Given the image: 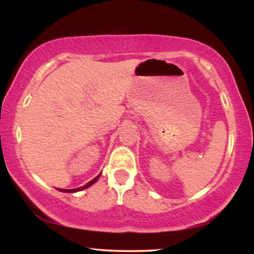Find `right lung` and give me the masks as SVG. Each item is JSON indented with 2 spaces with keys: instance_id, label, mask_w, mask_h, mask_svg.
Wrapping results in <instances>:
<instances>
[{
  "instance_id": "1",
  "label": "right lung",
  "mask_w": 254,
  "mask_h": 254,
  "mask_svg": "<svg viewBox=\"0 0 254 254\" xmlns=\"http://www.w3.org/2000/svg\"><path fill=\"white\" fill-rule=\"evenodd\" d=\"M100 176H101V174L97 176V177H95L94 178L93 180H91V182L89 183H87L85 185V186H81V187H78V188H75V189H63V188H57L59 191H63V192H76V191H80V190H83V189H85V188H87V187H89V186H92V185L96 182V180L100 178Z\"/></svg>"
}]
</instances>
